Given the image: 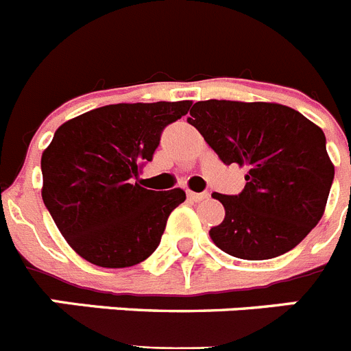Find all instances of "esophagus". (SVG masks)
<instances>
[{"mask_svg":"<svg viewBox=\"0 0 351 351\" xmlns=\"http://www.w3.org/2000/svg\"><path fill=\"white\" fill-rule=\"evenodd\" d=\"M207 197H209V193H195V191H188V198L193 200V202H200V200H204V198Z\"/></svg>","mask_w":351,"mask_h":351,"instance_id":"34e87169","label":"esophagus"}]
</instances>
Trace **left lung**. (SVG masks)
<instances>
[{"instance_id":"8db88e82","label":"left lung","mask_w":351,"mask_h":351,"mask_svg":"<svg viewBox=\"0 0 351 351\" xmlns=\"http://www.w3.org/2000/svg\"><path fill=\"white\" fill-rule=\"evenodd\" d=\"M190 114L225 165L247 170L241 193H213L225 207V219L209 230L213 243L243 260L293 250L324 216L334 181L320 126L267 101H197Z\"/></svg>"}]
</instances>
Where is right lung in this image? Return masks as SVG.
<instances>
[{
    "label": "right lung",
    "instance_id": "1",
    "mask_svg": "<svg viewBox=\"0 0 351 351\" xmlns=\"http://www.w3.org/2000/svg\"><path fill=\"white\" fill-rule=\"evenodd\" d=\"M190 107V100L105 105L56 130L42 154V198L77 255L107 269L153 255L186 193L147 190L135 179L165 126Z\"/></svg>",
    "mask_w": 351,
    "mask_h": 351
}]
</instances>
